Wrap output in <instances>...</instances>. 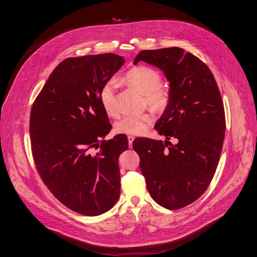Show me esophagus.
<instances>
[{
  "instance_id": "obj_1",
  "label": "esophagus",
  "mask_w": 257,
  "mask_h": 257,
  "mask_svg": "<svg viewBox=\"0 0 257 257\" xmlns=\"http://www.w3.org/2000/svg\"><path fill=\"white\" fill-rule=\"evenodd\" d=\"M134 141V136H128V142H129V148L132 149V144Z\"/></svg>"
}]
</instances>
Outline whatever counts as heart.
<instances>
[{"instance_id": "1", "label": "heart", "mask_w": 257, "mask_h": 257, "mask_svg": "<svg viewBox=\"0 0 257 257\" xmlns=\"http://www.w3.org/2000/svg\"><path fill=\"white\" fill-rule=\"evenodd\" d=\"M125 80L132 87L145 95V101L156 111H163L169 103L170 94L162 87V77L156 70L139 66L130 70ZM117 82L109 79L103 83L99 91V99L103 111L108 117H117L119 109L117 105ZM154 121L150 113L139 115H127L120 118L114 125L116 133L125 135H142L152 126Z\"/></svg>"}]
</instances>
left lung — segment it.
Instances as JSON below:
<instances>
[{
  "mask_svg": "<svg viewBox=\"0 0 257 257\" xmlns=\"http://www.w3.org/2000/svg\"><path fill=\"white\" fill-rule=\"evenodd\" d=\"M139 61L164 72L170 100L155 125L165 142L137 138L133 149L154 200L179 209L197 200L213 178L225 138L224 103L211 71L191 53L181 48L146 50L134 65Z\"/></svg>",
  "mask_w": 257,
  "mask_h": 257,
  "instance_id": "1",
  "label": "left lung"
}]
</instances>
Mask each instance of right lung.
Instances as JSON below:
<instances>
[{
    "label": "right lung",
    "instance_id": "obj_1",
    "mask_svg": "<svg viewBox=\"0 0 257 257\" xmlns=\"http://www.w3.org/2000/svg\"><path fill=\"white\" fill-rule=\"evenodd\" d=\"M116 54L67 58L53 71L30 113V141L42 180L65 206L95 216L120 197L118 159L124 134L100 142L112 129L99 99L103 83L123 66ZM93 147L100 148L96 154Z\"/></svg>",
    "mask_w": 257,
    "mask_h": 257
}]
</instances>
